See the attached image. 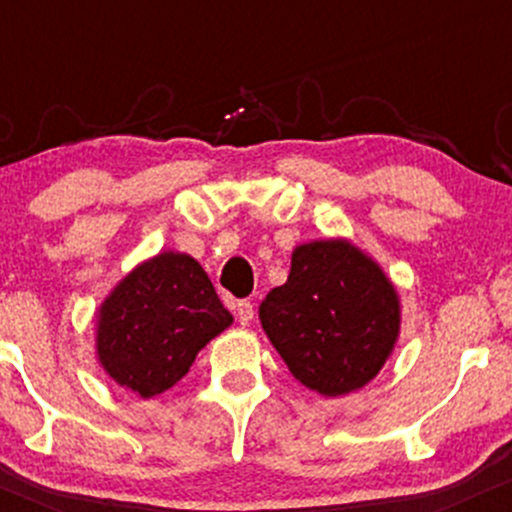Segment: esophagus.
Listing matches in <instances>:
<instances>
[{"label":"esophagus","instance_id":"obj_1","mask_svg":"<svg viewBox=\"0 0 512 512\" xmlns=\"http://www.w3.org/2000/svg\"><path fill=\"white\" fill-rule=\"evenodd\" d=\"M236 317L240 325H250L252 317H255V305L250 301H238L236 303Z\"/></svg>","mask_w":512,"mask_h":512}]
</instances>
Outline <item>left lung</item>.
Here are the masks:
<instances>
[{
    "instance_id": "8db88e82",
    "label": "left lung",
    "mask_w": 512,
    "mask_h": 512,
    "mask_svg": "<svg viewBox=\"0 0 512 512\" xmlns=\"http://www.w3.org/2000/svg\"><path fill=\"white\" fill-rule=\"evenodd\" d=\"M260 320L293 378L337 397L383 368L399 332V301L361 250L315 240L293 250L289 279L267 293Z\"/></svg>"
}]
</instances>
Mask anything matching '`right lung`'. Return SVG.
Returning <instances> with one entry per match:
<instances>
[{
	"instance_id": "obj_1",
	"label": "right lung",
	"mask_w": 512,
	"mask_h": 512,
	"mask_svg": "<svg viewBox=\"0 0 512 512\" xmlns=\"http://www.w3.org/2000/svg\"><path fill=\"white\" fill-rule=\"evenodd\" d=\"M231 322L199 262L163 252L103 303L98 358L117 385L149 399L178 383L197 351Z\"/></svg>"
}]
</instances>
